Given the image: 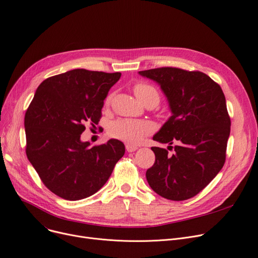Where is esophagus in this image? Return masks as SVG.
<instances>
[{
    "mask_svg": "<svg viewBox=\"0 0 258 258\" xmlns=\"http://www.w3.org/2000/svg\"><path fill=\"white\" fill-rule=\"evenodd\" d=\"M125 148H126V151H127L128 153H133V152L138 150V146L132 145V144H128V143H127V144H125Z\"/></svg>",
    "mask_w": 258,
    "mask_h": 258,
    "instance_id": "obj_1",
    "label": "esophagus"
}]
</instances>
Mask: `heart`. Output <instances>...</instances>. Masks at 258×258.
Masks as SVG:
<instances>
[{
	"label": "heart",
	"mask_w": 258,
	"mask_h": 258,
	"mask_svg": "<svg viewBox=\"0 0 258 258\" xmlns=\"http://www.w3.org/2000/svg\"><path fill=\"white\" fill-rule=\"evenodd\" d=\"M134 93L137 98L144 104L153 103L158 104L160 95L156 88L144 83H138L134 86ZM113 98V94H108L104 103L108 105ZM155 130V124L151 121L120 118L113 121L108 127L110 136L128 143H139L146 135L151 134Z\"/></svg>",
	"instance_id": "heart-1"
}]
</instances>
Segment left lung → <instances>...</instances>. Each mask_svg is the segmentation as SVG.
Listing matches in <instances>:
<instances>
[{"instance_id":"8db88e82","label":"left lung","mask_w":258,"mask_h":258,"mask_svg":"<svg viewBox=\"0 0 258 258\" xmlns=\"http://www.w3.org/2000/svg\"><path fill=\"white\" fill-rule=\"evenodd\" d=\"M164 92L172 116L154 136L168 151L152 147L156 160L146 170L153 190L171 201H185L202 191L223 168L231 121L222 88L200 71L163 67L140 71Z\"/></svg>"}]
</instances>
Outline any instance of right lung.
Masks as SVG:
<instances>
[{"instance_id":"obj_1","label":"right lung","mask_w":258,"mask_h":258,"mask_svg":"<svg viewBox=\"0 0 258 258\" xmlns=\"http://www.w3.org/2000/svg\"><path fill=\"white\" fill-rule=\"evenodd\" d=\"M121 76L75 69L45 79L25 114L26 155L44 185L68 201L88 198L106 183L124 144L90 147L80 135L101 118L103 100Z\"/></svg>"}]
</instances>
